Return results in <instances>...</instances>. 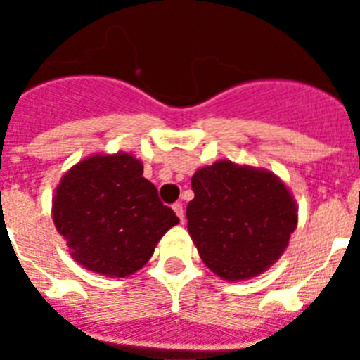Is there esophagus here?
<instances>
[{
    "mask_svg": "<svg viewBox=\"0 0 360 360\" xmlns=\"http://www.w3.org/2000/svg\"><path fill=\"white\" fill-rule=\"evenodd\" d=\"M173 211L176 212V216L180 218V221L184 224V219H186V214H184V207H182V203H174L173 205Z\"/></svg>",
    "mask_w": 360,
    "mask_h": 360,
    "instance_id": "obj_1",
    "label": "esophagus"
}]
</instances>
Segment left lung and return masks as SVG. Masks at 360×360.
Returning <instances> with one entry per match:
<instances>
[{"instance_id":"8db88e82","label":"left lung","mask_w":360,"mask_h":360,"mask_svg":"<svg viewBox=\"0 0 360 360\" xmlns=\"http://www.w3.org/2000/svg\"><path fill=\"white\" fill-rule=\"evenodd\" d=\"M187 231L202 262L225 281L263 274L297 227L290 189L269 169L218 160L191 178Z\"/></svg>"}]
</instances>
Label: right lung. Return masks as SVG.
Listing matches in <instances>:
<instances>
[{
	"instance_id": "add662e5",
	"label": "right lung",
	"mask_w": 360,
	"mask_h": 360,
	"mask_svg": "<svg viewBox=\"0 0 360 360\" xmlns=\"http://www.w3.org/2000/svg\"><path fill=\"white\" fill-rule=\"evenodd\" d=\"M126 151L97 153L72 165L56 187L52 218L70 256L108 278L141 270L165 232L180 224Z\"/></svg>"
}]
</instances>
